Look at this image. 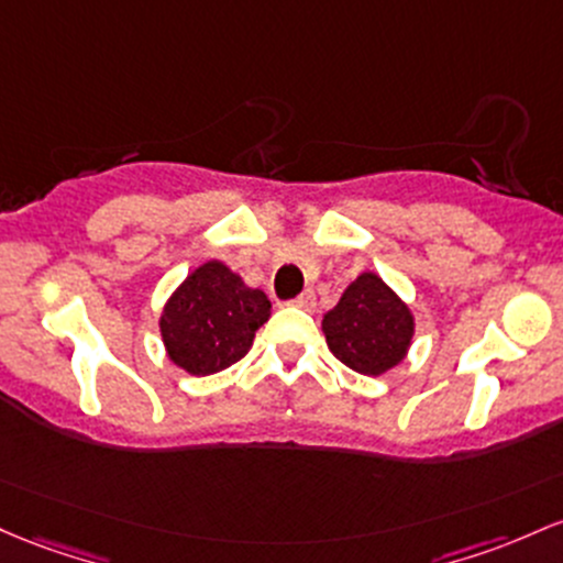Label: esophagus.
<instances>
[{
  "mask_svg": "<svg viewBox=\"0 0 563 563\" xmlns=\"http://www.w3.org/2000/svg\"><path fill=\"white\" fill-rule=\"evenodd\" d=\"M294 307H301V310H314V294L312 291L301 294L299 299H294Z\"/></svg>",
  "mask_w": 563,
  "mask_h": 563,
  "instance_id": "esophagus-1",
  "label": "esophagus"
}]
</instances>
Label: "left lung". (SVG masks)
Here are the masks:
<instances>
[{"label": "left lung", "instance_id": "obj_1", "mask_svg": "<svg viewBox=\"0 0 563 563\" xmlns=\"http://www.w3.org/2000/svg\"><path fill=\"white\" fill-rule=\"evenodd\" d=\"M413 329L411 307L376 272H361L323 314L329 350L357 374L382 376L409 355Z\"/></svg>", "mask_w": 563, "mask_h": 563}]
</instances>
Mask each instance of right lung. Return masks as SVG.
Segmentation results:
<instances>
[{"label":"right lung","instance_id":"obj_1","mask_svg":"<svg viewBox=\"0 0 563 563\" xmlns=\"http://www.w3.org/2000/svg\"><path fill=\"white\" fill-rule=\"evenodd\" d=\"M272 305L224 262L191 269L159 312V336L170 363L191 376L224 372L251 350Z\"/></svg>","mask_w":563,"mask_h":563}]
</instances>
